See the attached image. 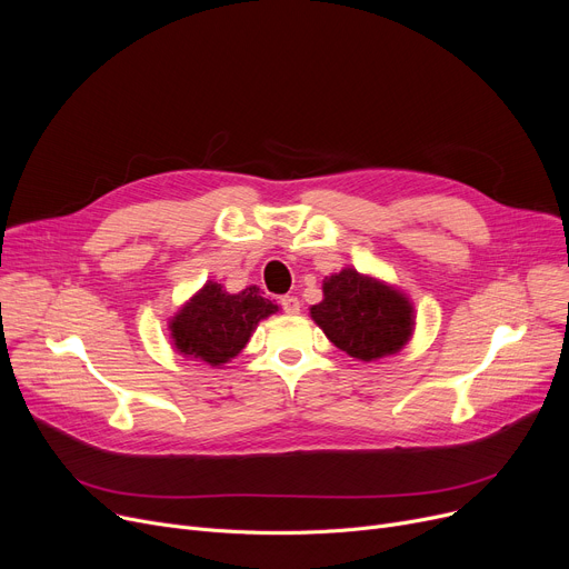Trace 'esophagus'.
Returning a JSON list of instances; mask_svg holds the SVG:
<instances>
[{
	"label": "esophagus",
	"instance_id": "34e87169",
	"mask_svg": "<svg viewBox=\"0 0 569 569\" xmlns=\"http://www.w3.org/2000/svg\"><path fill=\"white\" fill-rule=\"evenodd\" d=\"M281 307H283V311L286 313H299V299L295 297V295H286V297H281Z\"/></svg>",
	"mask_w": 569,
	"mask_h": 569
}]
</instances>
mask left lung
Wrapping results in <instances>:
<instances>
[{
	"instance_id": "left-lung-1",
	"label": "left lung",
	"mask_w": 569,
	"mask_h": 569,
	"mask_svg": "<svg viewBox=\"0 0 569 569\" xmlns=\"http://www.w3.org/2000/svg\"><path fill=\"white\" fill-rule=\"evenodd\" d=\"M322 301L311 307L313 322L331 343L359 361H375L400 352L411 338L413 305L398 288L340 270L322 283Z\"/></svg>"
}]
</instances>
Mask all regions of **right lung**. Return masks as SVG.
<instances>
[{"label": "right lung", "mask_w": 569, "mask_h": 569, "mask_svg": "<svg viewBox=\"0 0 569 569\" xmlns=\"http://www.w3.org/2000/svg\"><path fill=\"white\" fill-rule=\"evenodd\" d=\"M277 311L274 301L262 297L256 286L231 295L221 283L208 281L171 318L173 348L182 357L223 366L244 350L258 322Z\"/></svg>", "instance_id": "right-lung-1"}]
</instances>
